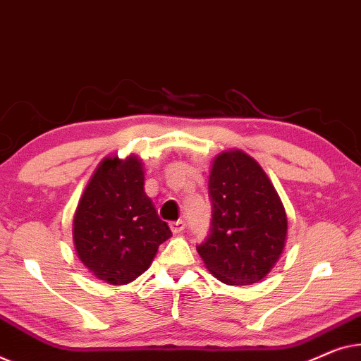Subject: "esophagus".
<instances>
[{
    "label": "esophagus",
    "instance_id": "obj_1",
    "mask_svg": "<svg viewBox=\"0 0 361 361\" xmlns=\"http://www.w3.org/2000/svg\"><path fill=\"white\" fill-rule=\"evenodd\" d=\"M170 229H171V232H173V233H180V232L185 231V222H183V221L170 222Z\"/></svg>",
    "mask_w": 361,
    "mask_h": 361
}]
</instances>
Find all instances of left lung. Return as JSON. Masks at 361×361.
Returning a JSON list of instances; mask_svg holds the SVG:
<instances>
[{
  "mask_svg": "<svg viewBox=\"0 0 361 361\" xmlns=\"http://www.w3.org/2000/svg\"><path fill=\"white\" fill-rule=\"evenodd\" d=\"M211 233L197 253L217 280L247 286L265 278L281 257L288 217L275 186L250 155L222 152L209 173Z\"/></svg>",
  "mask_w": 361,
  "mask_h": 361,
  "instance_id": "1",
  "label": "left lung"
}]
</instances>
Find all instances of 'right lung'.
Listing matches in <instances>:
<instances>
[{"instance_id":"obj_1","label":"right lung","mask_w":361,"mask_h":361,"mask_svg":"<svg viewBox=\"0 0 361 361\" xmlns=\"http://www.w3.org/2000/svg\"><path fill=\"white\" fill-rule=\"evenodd\" d=\"M139 157H106L86 185L73 217L75 250L96 278L126 284L152 265L171 237L144 191Z\"/></svg>"}]
</instances>
